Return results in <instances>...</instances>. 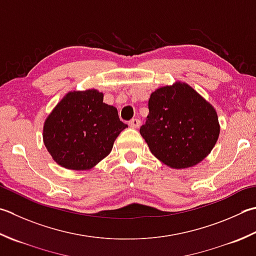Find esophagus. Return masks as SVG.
Segmentation results:
<instances>
[{
	"label": "esophagus",
	"instance_id": "esophagus-1",
	"mask_svg": "<svg viewBox=\"0 0 256 256\" xmlns=\"http://www.w3.org/2000/svg\"><path fill=\"white\" fill-rule=\"evenodd\" d=\"M128 125H130V126H131L132 128H138L141 126V120H138V118H132L131 121L128 122Z\"/></svg>",
	"mask_w": 256,
	"mask_h": 256
}]
</instances>
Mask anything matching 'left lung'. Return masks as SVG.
<instances>
[{"mask_svg": "<svg viewBox=\"0 0 256 256\" xmlns=\"http://www.w3.org/2000/svg\"><path fill=\"white\" fill-rule=\"evenodd\" d=\"M148 111L140 133L154 156L168 166H193L218 141L216 112L188 84L158 88L148 100Z\"/></svg>", "mask_w": 256, "mask_h": 256, "instance_id": "obj_1", "label": "left lung"}]
</instances>
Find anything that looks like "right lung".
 Segmentation results:
<instances>
[{"mask_svg": "<svg viewBox=\"0 0 256 256\" xmlns=\"http://www.w3.org/2000/svg\"><path fill=\"white\" fill-rule=\"evenodd\" d=\"M128 124L103 103L96 90L66 94L44 124L43 140L54 161L70 170H88L108 156Z\"/></svg>", "mask_w": 256, "mask_h": 256, "instance_id": "right-lung-1", "label": "right lung"}]
</instances>
